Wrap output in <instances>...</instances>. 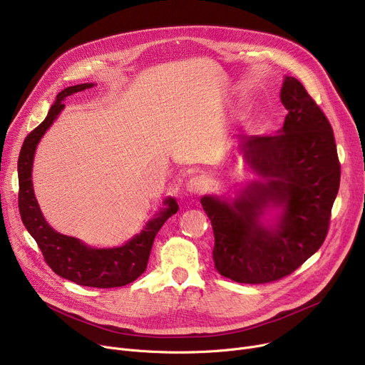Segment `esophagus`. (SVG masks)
Instances as JSON below:
<instances>
[{"label":"esophagus","mask_w":365,"mask_h":365,"mask_svg":"<svg viewBox=\"0 0 365 365\" xmlns=\"http://www.w3.org/2000/svg\"><path fill=\"white\" fill-rule=\"evenodd\" d=\"M185 188L190 194H200L207 190V181L203 177H192L187 181Z\"/></svg>","instance_id":"34e87169"}]
</instances>
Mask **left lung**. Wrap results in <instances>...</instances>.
Instances as JSON below:
<instances>
[{"instance_id":"1","label":"left lung","mask_w":365,"mask_h":365,"mask_svg":"<svg viewBox=\"0 0 365 365\" xmlns=\"http://www.w3.org/2000/svg\"><path fill=\"white\" fill-rule=\"evenodd\" d=\"M288 110L273 135H241L240 152L259 180L235 199L203 195L215 235L216 270L240 284H267L291 274L322 247L339 190L341 163L323 110L285 76ZM269 211H276L266 220Z\"/></svg>"}]
</instances>
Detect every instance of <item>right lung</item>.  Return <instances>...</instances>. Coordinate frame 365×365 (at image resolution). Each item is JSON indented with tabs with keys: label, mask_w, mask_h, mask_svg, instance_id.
Wrapping results in <instances>:
<instances>
[{
	"label": "right lung",
	"mask_w": 365,
	"mask_h": 365,
	"mask_svg": "<svg viewBox=\"0 0 365 365\" xmlns=\"http://www.w3.org/2000/svg\"><path fill=\"white\" fill-rule=\"evenodd\" d=\"M93 86L95 83H83L61 91L46 118L24 138L17 163L19 210L23 225L38 242L45 262L55 273L83 287L115 288L133 282L146 270L155 237L166 219L177 213L178 203L174 197L165 199L163 207L148 220L142 232L134 235L124 245L114 248L89 247L74 237L57 232L45 220L32 182V168L38 143L66 108L63 101Z\"/></svg>",
	"instance_id": "1"
}]
</instances>
